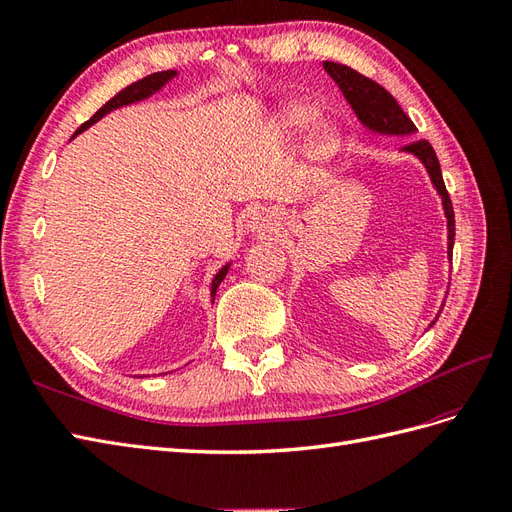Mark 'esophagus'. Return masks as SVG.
<instances>
[{
	"mask_svg": "<svg viewBox=\"0 0 512 512\" xmlns=\"http://www.w3.org/2000/svg\"><path fill=\"white\" fill-rule=\"evenodd\" d=\"M279 227V220L272 212H257L248 220V231L259 235V238H272L274 233H279Z\"/></svg>",
	"mask_w": 512,
	"mask_h": 512,
	"instance_id": "1",
	"label": "esophagus"
}]
</instances>
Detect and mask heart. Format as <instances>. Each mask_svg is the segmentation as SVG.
<instances>
[{"mask_svg":"<svg viewBox=\"0 0 512 512\" xmlns=\"http://www.w3.org/2000/svg\"><path fill=\"white\" fill-rule=\"evenodd\" d=\"M313 116H316V110H313L309 103L292 101L287 103V106H283L279 114L274 116V131H277L281 138H296L311 125ZM335 149H337V129L326 121L313 123L309 129V140H307V151L313 160L316 162L331 160Z\"/></svg>","mask_w":512,"mask_h":512,"instance_id":"1","label":"heart"}]
</instances>
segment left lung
<instances>
[{"label":"left lung","instance_id":"8db88e82","mask_svg":"<svg viewBox=\"0 0 512 512\" xmlns=\"http://www.w3.org/2000/svg\"><path fill=\"white\" fill-rule=\"evenodd\" d=\"M324 71L333 77V82L342 90V95L350 103L352 112H355L357 121L370 131V134L376 136H398V138H409L417 134V129L413 121L402 112L398 106V101L393 99L387 90L372 82L370 77H365L357 73L355 69L346 67V64H337V62H324ZM406 155H413L415 160H419L426 168V173L430 177L432 188L437 190L441 196V207H443V216H445V227H448V259L452 261V248H454V209L452 201L448 196V190H445V183L441 177V166L435 155V149L430 147V142L426 140H413L406 142L400 149ZM445 305V300L441 303L435 320L428 324V329L437 322L439 313Z\"/></svg>","mask_w":512,"mask_h":512}]
</instances>
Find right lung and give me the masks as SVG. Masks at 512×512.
Masks as SVG:
<instances>
[{
  "instance_id": "right-lung-1",
  "label": "right lung",
  "mask_w": 512,
  "mask_h": 512,
  "mask_svg": "<svg viewBox=\"0 0 512 512\" xmlns=\"http://www.w3.org/2000/svg\"><path fill=\"white\" fill-rule=\"evenodd\" d=\"M177 75H179V71H160V73H151V75H147V77H142V80H138V82H134V84H129L127 88L121 90L119 95H114V97L106 103V106L99 108V110L93 114V119L86 121L80 129H77L75 136L82 134V131H86L90 125H95L97 121H101L106 114H110V112H114V110H119V108H125V106H134V103L149 99V97H153L155 93H160V90H162L168 82H173ZM75 136H73V138H75ZM229 268H231V261H229V264L222 266V268L214 274L212 283H209V296H212V303H214V298H216L218 285H220L222 281H225Z\"/></svg>"
}]
</instances>
